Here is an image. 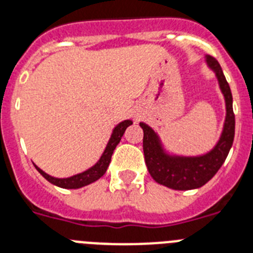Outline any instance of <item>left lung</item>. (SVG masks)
Wrapping results in <instances>:
<instances>
[{"mask_svg":"<svg viewBox=\"0 0 253 253\" xmlns=\"http://www.w3.org/2000/svg\"><path fill=\"white\" fill-rule=\"evenodd\" d=\"M205 61L217 78L226 109L220 139L210 152L193 157L172 154L165 148L159 135L149 125L140 122V127L144 131L143 149L148 171L158 184L173 190L198 189L209 182L225 162L234 140L235 117L230 87L218 61L210 55H206Z\"/></svg>","mask_w":253,"mask_h":253,"instance_id":"1","label":"left lung"}]
</instances>
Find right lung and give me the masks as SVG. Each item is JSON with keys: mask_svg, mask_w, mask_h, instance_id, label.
<instances>
[{"mask_svg": "<svg viewBox=\"0 0 253 253\" xmlns=\"http://www.w3.org/2000/svg\"><path fill=\"white\" fill-rule=\"evenodd\" d=\"M131 125H132V121L125 120L114 127L113 131H112V135H110L109 137V141H108L107 146H105V149H104L103 154H101V157L99 158V161L95 163L94 166L90 167V169H87L84 172L73 175L71 176V177L59 179V177H54V176L48 175V173H46L44 171H42L40 167L36 166L35 163H33V165H35L36 169L43 176L44 179L47 180L48 182H51V184L59 186V188L80 189L82 188V186L88 185L91 182H95L96 180L100 179L101 176L107 172V169L108 166H109L110 159H112V154H113L116 146L118 145V143L121 141V137L123 136V133H125L127 127L131 126Z\"/></svg>", "mask_w": 253, "mask_h": 253, "instance_id": "right-lung-1", "label": "right lung"}]
</instances>
